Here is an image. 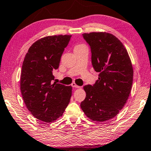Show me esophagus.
<instances>
[{
    "label": "esophagus",
    "instance_id": "esophagus-1",
    "mask_svg": "<svg viewBox=\"0 0 151 151\" xmlns=\"http://www.w3.org/2000/svg\"><path fill=\"white\" fill-rule=\"evenodd\" d=\"M71 86L73 87H75V88H80L81 87H79V86H78L77 85H76V83H73L71 84Z\"/></svg>",
    "mask_w": 151,
    "mask_h": 151
}]
</instances>
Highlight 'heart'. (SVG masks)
<instances>
[{
  "instance_id": "1",
  "label": "heart",
  "mask_w": 151,
  "mask_h": 151,
  "mask_svg": "<svg viewBox=\"0 0 151 151\" xmlns=\"http://www.w3.org/2000/svg\"><path fill=\"white\" fill-rule=\"evenodd\" d=\"M83 46H85V45H83V44H78V45H75V49H74V50H76V49L80 48V47H83Z\"/></svg>"
}]
</instances>
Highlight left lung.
I'll return each instance as SVG.
<instances>
[{
    "instance_id": "1",
    "label": "left lung",
    "mask_w": 151,
    "mask_h": 151,
    "mask_svg": "<svg viewBox=\"0 0 151 151\" xmlns=\"http://www.w3.org/2000/svg\"><path fill=\"white\" fill-rule=\"evenodd\" d=\"M91 47V62L99 73L93 85L84 86L86 97L81 107L91 119L104 122L123 108L130 93L133 68L127 50L115 35L106 32L83 33Z\"/></svg>"
}]
</instances>
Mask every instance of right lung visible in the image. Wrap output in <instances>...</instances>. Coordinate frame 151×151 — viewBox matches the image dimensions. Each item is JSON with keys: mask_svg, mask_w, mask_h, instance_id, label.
I'll list each match as a JSON object with an SVG mask.
<instances>
[{"mask_svg": "<svg viewBox=\"0 0 151 151\" xmlns=\"http://www.w3.org/2000/svg\"><path fill=\"white\" fill-rule=\"evenodd\" d=\"M71 35L41 38L31 45L24 58L20 88L24 103L35 118L52 122L63 116L72 95L71 86L54 83Z\"/></svg>", "mask_w": 151, "mask_h": 151, "instance_id": "add662e5", "label": "right lung"}]
</instances>
